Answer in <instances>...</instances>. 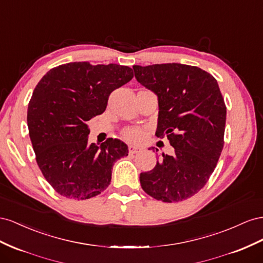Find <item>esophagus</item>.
<instances>
[{
    "label": "esophagus",
    "instance_id": "1",
    "mask_svg": "<svg viewBox=\"0 0 263 263\" xmlns=\"http://www.w3.org/2000/svg\"><path fill=\"white\" fill-rule=\"evenodd\" d=\"M140 152H141V147L136 146V145H130L129 146V153L137 154V153H140Z\"/></svg>",
    "mask_w": 263,
    "mask_h": 263
}]
</instances>
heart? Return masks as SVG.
<instances>
[{
	"mask_svg": "<svg viewBox=\"0 0 263 263\" xmlns=\"http://www.w3.org/2000/svg\"><path fill=\"white\" fill-rule=\"evenodd\" d=\"M124 139L126 141L131 142V143H138L143 138V131L139 127H131V129H127L123 133Z\"/></svg>",
	"mask_w": 263,
	"mask_h": 263,
	"instance_id": "1",
	"label": "heart"
}]
</instances>
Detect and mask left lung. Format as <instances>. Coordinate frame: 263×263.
<instances>
[{
	"mask_svg": "<svg viewBox=\"0 0 263 263\" xmlns=\"http://www.w3.org/2000/svg\"><path fill=\"white\" fill-rule=\"evenodd\" d=\"M133 70L159 99L156 137H167L175 148L173 155L163 153L153 170L140 174L141 186L157 200H185L206 185L222 151L227 111L219 86L196 66L134 65Z\"/></svg>",
	"mask_w": 263,
	"mask_h": 263,
	"instance_id": "obj_1",
	"label": "left lung"
}]
</instances>
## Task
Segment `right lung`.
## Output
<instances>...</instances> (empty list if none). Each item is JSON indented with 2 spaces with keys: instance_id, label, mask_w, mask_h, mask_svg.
I'll use <instances>...</instances> for the list:
<instances>
[{
  "instance_id": "obj_1",
  "label": "right lung",
  "mask_w": 263,
  "mask_h": 263,
  "mask_svg": "<svg viewBox=\"0 0 263 263\" xmlns=\"http://www.w3.org/2000/svg\"><path fill=\"white\" fill-rule=\"evenodd\" d=\"M132 78L127 66L74 62L50 69L35 87L27 109L29 138L44 177L62 196L99 195L110 185L115 162L127 156L118 139L89 143L87 121L103 114L110 93Z\"/></svg>"
}]
</instances>
